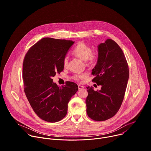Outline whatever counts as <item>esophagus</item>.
<instances>
[{
	"label": "esophagus",
	"mask_w": 151,
	"mask_h": 151,
	"mask_svg": "<svg viewBox=\"0 0 151 151\" xmlns=\"http://www.w3.org/2000/svg\"><path fill=\"white\" fill-rule=\"evenodd\" d=\"M78 89L79 90H81V89H83V88H84V86H80V85H78Z\"/></svg>",
	"instance_id": "esophagus-1"
}]
</instances>
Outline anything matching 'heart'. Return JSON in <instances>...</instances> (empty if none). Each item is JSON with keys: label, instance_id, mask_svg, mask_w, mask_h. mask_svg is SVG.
Listing matches in <instances>:
<instances>
[{"label": "heart", "instance_id": "obj_1", "mask_svg": "<svg viewBox=\"0 0 151 151\" xmlns=\"http://www.w3.org/2000/svg\"><path fill=\"white\" fill-rule=\"evenodd\" d=\"M73 53L76 57L81 59L86 60V63L87 65H90L94 63L98 59V53L93 52L91 47L83 42L79 43L73 50ZM68 58L67 56L64 57L63 60V63L64 67L68 65ZM87 77L86 73L75 74L73 76V79L76 81H81Z\"/></svg>", "mask_w": 151, "mask_h": 151}]
</instances>
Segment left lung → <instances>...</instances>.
Here are the masks:
<instances>
[{
	"mask_svg": "<svg viewBox=\"0 0 151 151\" xmlns=\"http://www.w3.org/2000/svg\"><path fill=\"white\" fill-rule=\"evenodd\" d=\"M92 80L100 90L87 87L86 104L88 116L95 121L113 117L122 104L129 79L128 65L122 49L111 39L98 45L96 65L92 70Z\"/></svg>",
	"mask_w": 151,
	"mask_h": 151,
	"instance_id": "8db88e82",
	"label": "left lung"
}]
</instances>
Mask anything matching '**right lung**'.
Instances as JSON below:
<instances>
[{
	"mask_svg": "<svg viewBox=\"0 0 151 151\" xmlns=\"http://www.w3.org/2000/svg\"><path fill=\"white\" fill-rule=\"evenodd\" d=\"M75 42L43 38L26 53L23 64L24 91L35 114L43 120L57 122L67 113L68 103L78 90L67 81L58 87L52 77L64 69L63 60Z\"/></svg>",
	"mask_w": 151,
	"mask_h": 151,
	"instance_id": "add662e5",
	"label": "right lung"
}]
</instances>
